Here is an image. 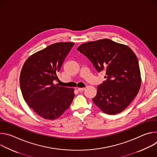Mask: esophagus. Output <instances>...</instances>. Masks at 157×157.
Returning a JSON list of instances; mask_svg holds the SVG:
<instances>
[{"label":"esophagus","instance_id":"34e87169","mask_svg":"<svg viewBox=\"0 0 157 157\" xmlns=\"http://www.w3.org/2000/svg\"><path fill=\"white\" fill-rule=\"evenodd\" d=\"M78 90L79 91H84L85 90V87H78Z\"/></svg>","mask_w":157,"mask_h":157}]
</instances>
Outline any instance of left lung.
Segmentation results:
<instances>
[{
    "mask_svg": "<svg viewBox=\"0 0 157 157\" xmlns=\"http://www.w3.org/2000/svg\"><path fill=\"white\" fill-rule=\"evenodd\" d=\"M77 50L86 56L107 78L98 86L93 102L104 113L123 111L139 93L141 76L136 54L127 46L109 39L83 43Z\"/></svg>",
    "mask_w": 157,
    "mask_h": 157,
    "instance_id": "1",
    "label": "left lung"
}]
</instances>
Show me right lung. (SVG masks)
Here are the masks:
<instances>
[{
	"instance_id": "obj_1",
	"label": "right lung",
	"mask_w": 157,
	"mask_h": 157,
	"mask_svg": "<svg viewBox=\"0 0 157 157\" xmlns=\"http://www.w3.org/2000/svg\"><path fill=\"white\" fill-rule=\"evenodd\" d=\"M75 43L59 42L31 55L25 62L20 76L22 96L40 116L55 120L70 107L74 89L55 84L56 73Z\"/></svg>"
}]
</instances>
